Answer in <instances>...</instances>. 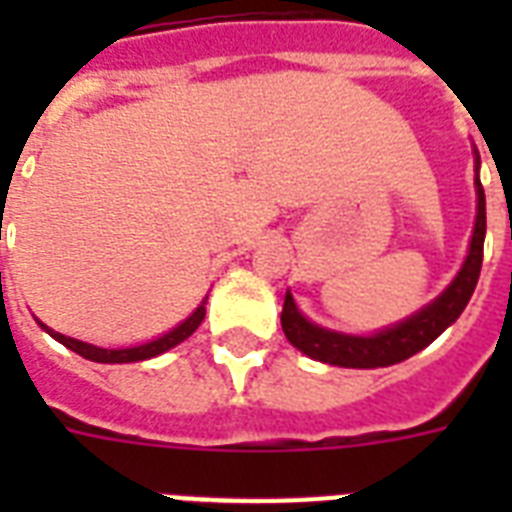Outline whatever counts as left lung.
Masks as SVG:
<instances>
[{
	"instance_id": "left-lung-1",
	"label": "left lung",
	"mask_w": 512,
	"mask_h": 512,
	"mask_svg": "<svg viewBox=\"0 0 512 512\" xmlns=\"http://www.w3.org/2000/svg\"><path fill=\"white\" fill-rule=\"evenodd\" d=\"M478 154H476V196L478 212L476 225H473V239L465 263L454 281L422 311L409 316L396 327L382 329L377 335H342L332 332L319 324H313L297 311L295 300L287 292L284 297V311H281V329L287 340L305 356L324 361L332 366H348V369H377V366H390L398 361H406L422 348H428L446 327H452L465 311L470 295L481 276V263H484V236H486V196L484 185L478 180Z\"/></svg>"
}]
</instances>
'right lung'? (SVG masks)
Returning a JSON list of instances; mask_svg holds the SVG:
<instances>
[{
  "instance_id": "1",
  "label": "right lung",
  "mask_w": 512,
  "mask_h": 512,
  "mask_svg": "<svg viewBox=\"0 0 512 512\" xmlns=\"http://www.w3.org/2000/svg\"><path fill=\"white\" fill-rule=\"evenodd\" d=\"M207 300L196 308V311L183 321V324H177L175 329H170L167 335L156 337L151 342H143V345H135V348H98V345H90V342H82V340H74V337H66L55 332V329L44 327L42 321V329L47 332L50 337H55L58 342H63L68 350H74L79 356L90 358V361H98V364H130V361H146V358H154V356H162L164 350L175 348L177 342H183L185 337H191L199 324L204 321V313H207Z\"/></svg>"
}]
</instances>
